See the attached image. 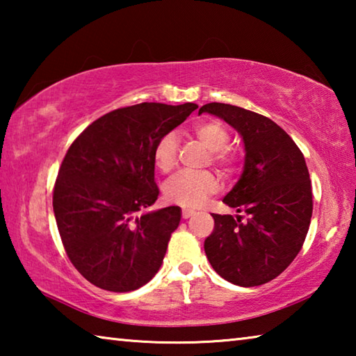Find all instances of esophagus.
Returning a JSON list of instances; mask_svg holds the SVG:
<instances>
[{
    "label": "esophagus",
    "instance_id": "esophagus-1",
    "mask_svg": "<svg viewBox=\"0 0 356 356\" xmlns=\"http://www.w3.org/2000/svg\"><path fill=\"white\" fill-rule=\"evenodd\" d=\"M191 215H193L191 210H186V209H184V210H182V218H184V220H188Z\"/></svg>",
    "mask_w": 356,
    "mask_h": 356
}]
</instances>
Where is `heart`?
Returning <instances> with one entry per match:
<instances>
[{
  "label": "heart",
  "instance_id": "heart-1",
  "mask_svg": "<svg viewBox=\"0 0 356 356\" xmlns=\"http://www.w3.org/2000/svg\"><path fill=\"white\" fill-rule=\"evenodd\" d=\"M193 134L212 154V161L225 174L236 168V156L227 152L229 134L218 120H202L193 127ZM179 143L177 135L170 131L160 138L154 149V163L160 171L170 172L177 163ZM218 190V180L212 172H180L165 184V197L170 202L185 209H197L210 195Z\"/></svg>",
  "mask_w": 356,
  "mask_h": 356
}]
</instances>
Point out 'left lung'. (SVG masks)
Segmentation results:
<instances>
[{"instance_id": "obj_1", "label": "left lung", "mask_w": 356, "mask_h": 356, "mask_svg": "<svg viewBox=\"0 0 356 356\" xmlns=\"http://www.w3.org/2000/svg\"><path fill=\"white\" fill-rule=\"evenodd\" d=\"M202 113L225 120L245 144L242 176L222 200L243 215L212 213L215 227L204 242L206 256L232 284H265L291 265L308 234L312 190L305 156L262 114L216 102L201 106Z\"/></svg>"}]
</instances>
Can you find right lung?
I'll use <instances>...</instances> for the list:
<instances>
[{"label":"right lung","mask_w":356,"mask_h":356,"mask_svg":"<svg viewBox=\"0 0 356 356\" xmlns=\"http://www.w3.org/2000/svg\"><path fill=\"white\" fill-rule=\"evenodd\" d=\"M196 104H138L106 113L72 143L53 190L59 236L94 286L130 292L154 278L182 210L143 212L159 197L154 149Z\"/></svg>","instance_id":"1"}]
</instances>
